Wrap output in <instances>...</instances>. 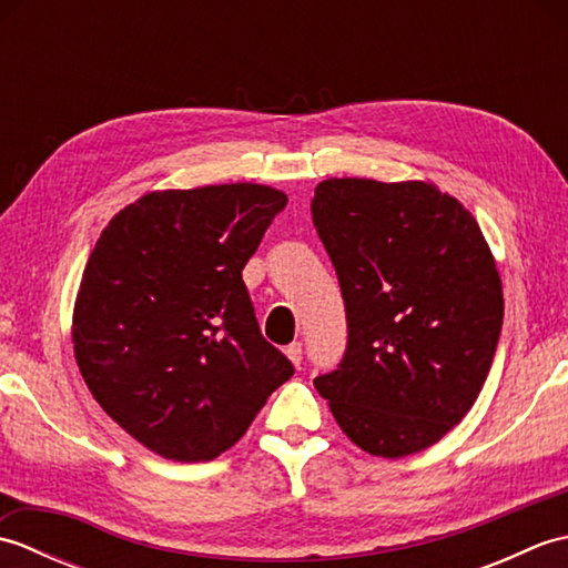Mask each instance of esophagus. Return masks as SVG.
<instances>
[{
    "label": "esophagus",
    "mask_w": 568,
    "mask_h": 568,
    "mask_svg": "<svg viewBox=\"0 0 568 568\" xmlns=\"http://www.w3.org/2000/svg\"><path fill=\"white\" fill-rule=\"evenodd\" d=\"M285 356L291 358L295 366L303 364V342H293L291 346H287V348H285Z\"/></svg>",
    "instance_id": "34e87169"
}]
</instances>
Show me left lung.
<instances>
[{"instance_id":"obj_1","label":"left lung","mask_w":568,"mask_h":568,"mask_svg":"<svg viewBox=\"0 0 568 568\" xmlns=\"http://www.w3.org/2000/svg\"><path fill=\"white\" fill-rule=\"evenodd\" d=\"M312 222L348 329L315 388L364 452L427 449L474 407L500 339L503 285L480 226L437 185L366 178L320 183Z\"/></svg>"}]
</instances>
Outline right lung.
Masks as SVG:
<instances>
[{
	"label": "right lung",
	"instance_id": "right-lung-1",
	"mask_svg": "<svg viewBox=\"0 0 568 568\" xmlns=\"http://www.w3.org/2000/svg\"><path fill=\"white\" fill-rule=\"evenodd\" d=\"M285 204L253 183L149 192L94 244L72 346L94 400L151 452L212 462L295 373L241 277Z\"/></svg>",
	"mask_w": 568,
	"mask_h": 568
}]
</instances>
